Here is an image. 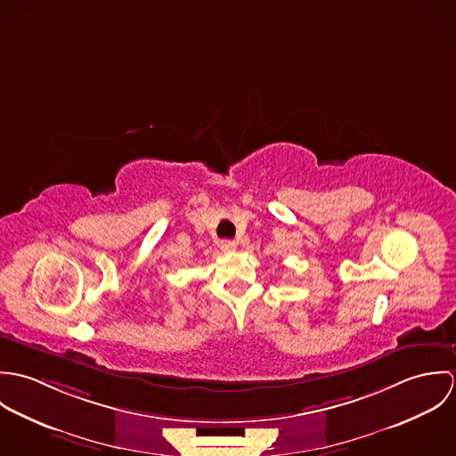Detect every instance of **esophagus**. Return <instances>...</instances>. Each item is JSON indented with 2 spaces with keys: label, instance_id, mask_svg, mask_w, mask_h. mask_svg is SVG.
Returning a JSON list of instances; mask_svg holds the SVG:
<instances>
[{
  "label": "esophagus",
  "instance_id": "obj_1",
  "mask_svg": "<svg viewBox=\"0 0 456 456\" xmlns=\"http://www.w3.org/2000/svg\"><path fill=\"white\" fill-rule=\"evenodd\" d=\"M219 248H221V251H224V253H233V251L237 249V242H235V240H223Z\"/></svg>",
  "mask_w": 456,
  "mask_h": 456
}]
</instances>
